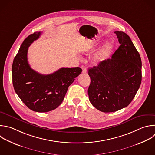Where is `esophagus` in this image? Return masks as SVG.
<instances>
[{"mask_svg": "<svg viewBox=\"0 0 155 155\" xmlns=\"http://www.w3.org/2000/svg\"><path fill=\"white\" fill-rule=\"evenodd\" d=\"M81 68L82 69V70H83V73H86V72H87V70H86V68L84 67V66L82 65V66H81Z\"/></svg>", "mask_w": 155, "mask_h": 155, "instance_id": "1", "label": "esophagus"}]
</instances>
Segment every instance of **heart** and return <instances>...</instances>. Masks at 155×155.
Listing matches in <instances>:
<instances>
[{
	"mask_svg": "<svg viewBox=\"0 0 155 155\" xmlns=\"http://www.w3.org/2000/svg\"><path fill=\"white\" fill-rule=\"evenodd\" d=\"M113 48V44L112 42H109L108 43H107L104 47V50H103L102 52L97 57V59L99 60H104V58H106V57L107 56V55L111 52V51L112 50Z\"/></svg>",
	"mask_w": 155,
	"mask_h": 155,
	"instance_id": "heart-1",
	"label": "heart"
}]
</instances>
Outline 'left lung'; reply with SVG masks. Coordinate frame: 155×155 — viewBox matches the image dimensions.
<instances>
[{
    "label": "left lung",
    "mask_w": 155,
    "mask_h": 155,
    "mask_svg": "<svg viewBox=\"0 0 155 155\" xmlns=\"http://www.w3.org/2000/svg\"><path fill=\"white\" fill-rule=\"evenodd\" d=\"M114 33L120 45L111 58L88 70L89 101L96 109L104 113L127 107L135 97L142 80L140 57L130 38L123 31Z\"/></svg>",
    "instance_id": "obj_1"
}]
</instances>
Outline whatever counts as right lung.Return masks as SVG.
I'll list each match as a JSON object with an SVG mask.
<instances>
[{"label": "right lung", "instance_id": "add662e5", "mask_svg": "<svg viewBox=\"0 0 155 155\" xmlns=\"http://www.w3.org/2000/svg\"><path fill=\"white\" fill-rule=\"evenodd\" d=\"M42 32L30 35L21 44L12 65L13 84L16 93L31 110L45 113L61 105L69 86L82 72L80 68H62L48 75L32 69L27 60L28 48Z\"/></svg>", "mask_w": 155, "mask_h": 155}]
</instances>
